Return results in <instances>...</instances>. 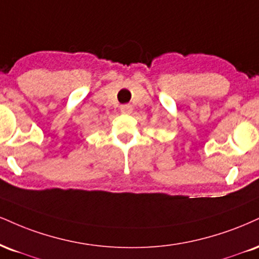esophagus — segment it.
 <instances>
[{
	"label": "esophagus",
	"mask_w": 259,
	"mask_h": 259,
	"mask_svg": "<svg viewBox=\"0 0 259 259\" xmlns=\"http://www.w3.org/2000/svg\"><path fill=\"white\" fill-rule=\"evenodd\" d=\"M120 111L123 112V113H130V112L133 111V106L126 104V105H121L120 106Z\"/></svg>",
	"instance_id": "obj_1"
}]
</instances>
